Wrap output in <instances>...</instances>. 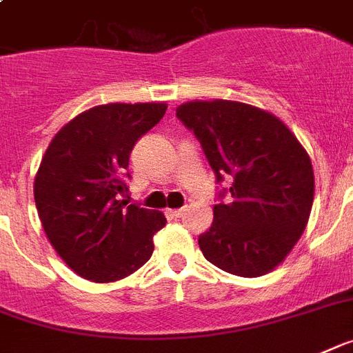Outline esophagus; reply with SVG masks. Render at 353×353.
I'll list each match as a JSON object with an SVG mask.
<instances>
[{
	"instance_id": "obj_1",
	"label": "esophagus",
	"mask_w": 353,
	"mask_h": 353,
	"mask_svg": "<svg viewBox=\"0 0 353 353\" xmlns=\"http://www.w3.org/2000/svg\"><path fill=\"white\" fill-rule=\"evenodd\" d=\"M185 211H188V209H185V208H182V209H170V211H168V214H170L171 218H182L183 214H185Z\"/></svg>"
}]
</instances>
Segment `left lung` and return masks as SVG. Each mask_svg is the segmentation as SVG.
<instances>
[{
  "label": "left lung",
  "mask_w": 353,
  "mask_h": 353,
  "mask_svg": "<svg viewBox=\"0 0 353 353\" xmlns=\"http://www.w3.org/2000/svg\"><path fill=\"white\" fill-rule=\"evenodd\" d=\"M216 174L231 188L200 234L205 260L229 274L258 278L298 243L314 202L310 157L272 113L236 101H193L176 108Z\"/></svg>",
  "instance_id": "left-lung-1"
}]
</instances>
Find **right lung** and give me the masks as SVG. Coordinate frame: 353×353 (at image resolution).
Returning a JSON list of instances; mask_svg holds the SVG:
<instances>
[{"mask_svg":"<svg viewBox=\"0 0 353 353\" xmlns=\"http://www.w3.org/2000/svg\"><path fill=\"white\" fill-rule=\"evenodd\" d=\"M164 103H113L83 112L46 148L34 180L46 238L70 269L95 283L139 270L165 225L159 211L122 200L130 153L164 117Z\"/></svg>","mask_w":353,"mask_h":353,"instance_id":"1","label":"right lung"}]
</instances>
